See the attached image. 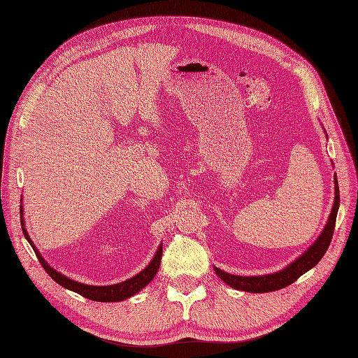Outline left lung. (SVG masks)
<instances>
[{
	"label": "left lung",
	"mask_w": 358,
	"mask_h": 358,
	"mask_svg": "<svg viewBox=\"0 0 358 358\" xmlns=\"http://www.w3.org/2000/svg\"><path fill=\"white\" fill-rule=\"evenodd\" d=\"M334 195L336 196H334V204L331 208V215H329L328 222L322 230V233L319 234L316 242L311 245L304 254L299 255L295 262H292L287 268H284L280 272H275V273L259 275V277H242V275H231V273L215 268V272L217 277L221 278L224 282H227L230 287L237 289V290H243V292H250V293L273 292V290H278L282 287H287L289 284L295 282L302 273H306L307 271L316 266L319 260L324 257V254L327 252L328 246H329V242H331V239H333L337 210H338V204H341L337 177H334Z\"/></svg>",
	"instance_id": "obj_1"
}]
</instances>
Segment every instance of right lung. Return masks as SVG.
<instances>
[{
    "instance_id": "1",
    "label": "right lung",
    "mask_w": 358,
    "mask_h": 358,
    "mask_svg": "<svg viewBox=\"0 0 358 358\" xmlns=\"http://www.w3.org/2000/svg\"><path fill=\"white\" fill-rule=\"evenodd\" d=\"M21 216H22V210H21ZM21 225H22V233L25 236V239L29 241V243L31 245L33 251L36 252V255H38V259L41 262V264L43 266V269L47 271V273L50 275V277L59 282L62 287L65 289H69L72 292L78 293V295L85 296L87 299H92V301H98V302H116V301H124V299H128L130 296L136 295L137 292L142 290L146 284H148L154 277L155 273H157L159 268H160V260H162V248L163 246L160 245L157 252H155V255L152 257V260L150 262L148 266H146L142 272H139L137 275H134V277H131L130 280L127 281H122V282H117V284H110V286H90V284H83V282H78V281H74L68 278L66 275H63L57 271H54L50 264L45 262V259L41 255V252L38 251V248H36V245L33 243V241L30 239L29 233H27L25 227H24V219H21Z\"/></svg>"
}]
</instances>
